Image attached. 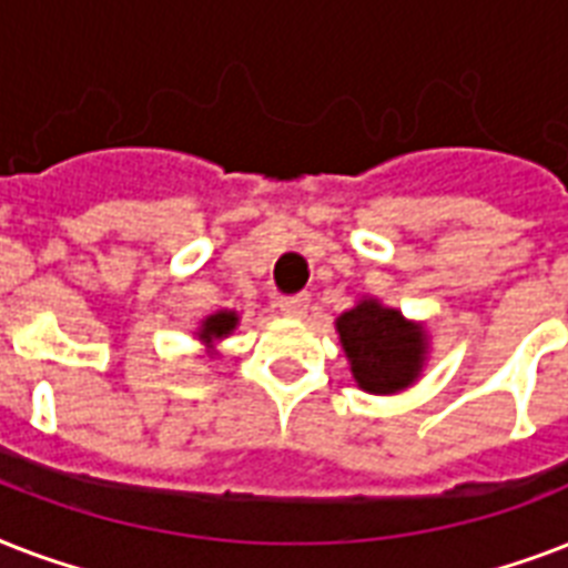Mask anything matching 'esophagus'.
<instances>
[{
    "label": "esophagus",
    "mask_w": 568,
    "mask_h": 568,
    "mask_svg": "<svg viewBox=\"0 0 568 568\" xmlns=\"http://www.w3.org/2000/svg\"><path fill=\"white\" fill-rule=\"evenodd\" d=\"M312 297L310 294H292V297H280V312L288 318H303L310 310Z\"/></svg>",
    "instance_id": "obj_1"
}]
</instances>
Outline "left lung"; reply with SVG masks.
<instances>
[{"label": "left lung", "mask_w": 568, "mask_h": 568, "mask_svg": "<svg viewBox=\"0 0 568 568\" xmlns=\"http://www.w3.org/2000/svg\"><path fill=\"white\" fill-rule=\"evenodd\" d=\"M336 327L351 372L365 392L388 395L409 386L422 372L424 333L406 324L400 312L368 301L345 312Z\"/></svg>", "instance_id": "1"}]
</instances>
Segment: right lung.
I'll return each mask as SVG.
<instances>
[{"label": "right lung", "mask_w": 568, "mask_h": 568, "mask_svg": "<svg viewBox=\"0 0 568 568\" xmlns=\"http://www.w3.org/2000/svg\"><path fill=\"white\" fill-rule=\"evenodd\" d=\"M235 312H217V315H212V318H205L203 329H200V338L203 342H214V338L226 336L230 329H235Z\"/></svg>", "instance_id": "1"}]
</instances>
